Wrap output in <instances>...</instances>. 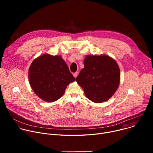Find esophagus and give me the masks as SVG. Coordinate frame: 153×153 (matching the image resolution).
<instances>
[{
  "mask_svg": "<svg viewBox=\"0 0 153 153\" xmlns=\"http://www.w3.org/2000/svg\"><path fill=\"white\" fill-rule=\"evenodd\" d=\"M77 75H78V72H76V73H74L73 74V76H74V77L75 78L77 77Z\"/></svg>",
  "mask_w": 153,
  "mask_h": 153,
  "instance_id": "34e87169",
  "label": "esophagus"
}]
</instances>
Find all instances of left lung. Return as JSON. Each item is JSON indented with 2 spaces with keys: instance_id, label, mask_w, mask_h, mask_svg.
<instances>
[{
  "instance_id": "left-lung-1",
  "label": "left lung",
  "mask_w": 153,
  "mask_h": 153,
  "mask_svg": "<svg viewBox=\"0 0 153 153\" xmlns=\"http://www.w3.org/2000/svg\"><path fill=\"white\" fill-rule=\"evenodd\" d=\"M83 63L76 81L86 97L98 103L110 99L120 83V73L116 61L105 54L88 55Z\"/></svg>"
}]
</instances>
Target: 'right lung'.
Listing matches in <instances>:
<instances>
[{
    "label": "right lung",
    "instance_id": "add662e5",
    "mask_svg": "<svg viewBox=\"0 0 153 153\" xmlns=\"http://www.w3.org/2000/svg\"><path fill=\"white\" fill-rule=\"evenodd\" d=\"M28 79L34 93L47 102L57 100L76 80L62 56L44 54L35 59L29 68Z\"/></svg>",
    "mask_w": 153,
    "mask_h": 153
}]
</instances>
